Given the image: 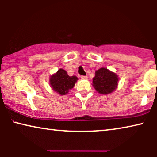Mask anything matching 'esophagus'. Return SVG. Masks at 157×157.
Returning <instances> with one entry per match:
<instances>
[{
    "mask_svg": "<svg viewBox=\"0 0 157 157\" xmlns=\"http://www.w3.org/2000/svg\"><path fill=\"white\" fill-rule=\"evenodd\" d=\"M88 77L86 76H81V78L83 79V80H86V79H87Z\"/></svg>",
    "mask_w": 157,
    "mask_h": 157,
    "instance_id": "34e87169",
    "label": "esophagus"
}]
</instances>
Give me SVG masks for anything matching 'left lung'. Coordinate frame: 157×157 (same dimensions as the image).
Masks as SVG:
<instances>
[{"mask_svg":"<svg viewBox=\"0 0 157 157\" xmlns=\"http://www.w3.org/2000/svg\"><path fill=\"white\" fill-rule=\"evenodd\" d=\"M119 77L108 68L101 67L95 71L92 85L96 91L101 94H111L117 89Z\"/></svg>","mask_w":157,"mask_h":157,"instance_id":"left-lung-1","label":"left lung"}]
</instances>
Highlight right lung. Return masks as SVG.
I'll return each instance as SVG.
<instances>
[{
    "mask_svg": "<svg viewBox=\"0 0 157 157\" xmlns=\"http://www.w3.org/2000/svg\"><path fill=\"white\" fill-rule=\"evenodd\" d=\"M78 80L76 76H69L63 68H59L58 71L51 75L49 78V84L53 91L59 95H66L74 87L75 83Z\"/></svg>",
    "mask_w": 157,
    "mask_h": 157,
    "instance_id": "right-lung-1",
    "label": "right lung"
}]
</instances>
